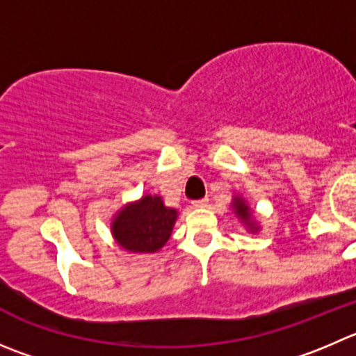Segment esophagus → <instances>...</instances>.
Returning <instances> with one entry per match:
<instances>
[{
  "instance_id": "1",
  "label": "esophagus",
  "mask_w": 356,
  "mask_h": 356,
  "mask_svg": "<svg viewBox=\"0 0 356 356\" xmlns=\"http://www.w3.org/2000/svg\"><path fill=\"white\" fill-rule=\"evenodd\" d=\"M192 206H194V208H204V206H208V199H199V201H194L192 202Z\"/></svg>"
}]
</instances>
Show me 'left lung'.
Returning <instances> with one entry per match:
<instances>
[{
    "label": "left lung",
    "mask_w": 356,
    "mask_h": 356,
    "mask_svg": "<svg viewBox=\"0 0 356 356\" xmlns=\"http://www.w3.org/2000/svg\"><path fill=\"white\" fill-rule=\"evenodd\" d=\"M231 206H232V211L238 215V218H241V222L248 227V231H252V232L259 231V225H257L255 220H253V216H252V209H250L248 202H246L241 195H236V197L232 199Z\"/></svg>",
    "instance_id": "obj_1"
}]
</instances>
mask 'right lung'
<instances>
[{"mask_svg": "<svg viewBox=\"0 0 356 356\" xmlns=\"http://www.w3.org/2000/svg\"><path fill=\"white\" fill-rule=\"evenodd\" d=\"M176 216L178 211L165 208L161 195H143L117 211L111 234L127 252L155 253L168 243Z\"/></svg>", "mask_w": 356, "mask_h": 356, "instance_id": "add662e5", "label": "right lung"}]
</instances>
